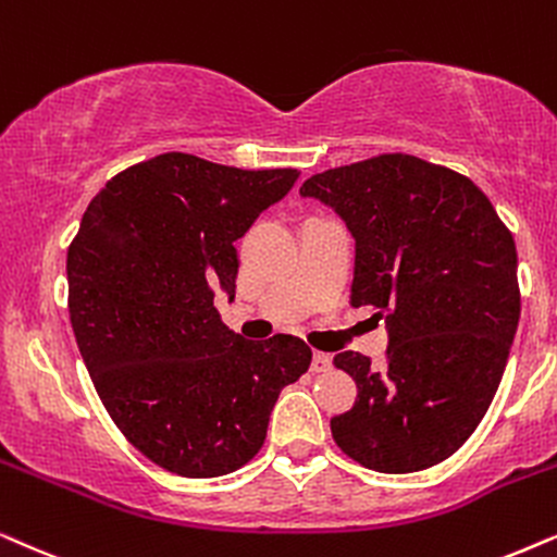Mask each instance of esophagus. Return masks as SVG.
Returning <instances> with one entry per match:
<instances>
[{
    "label": "esophagus",
    "instance_id": "1",
    "mask_svg": "<svg viewBox=\"0 0 557 557\" xmlns=\"http://www.w3.org/2000/svg\"><path fill=\"white\" fill-rule=\"evenodd\" d=\"M331 367H333V361H331L329 354H323V351H315V354H313V364H310V369H313L315 374L329 372Z\"/></svg>",
    "mask_w": 557,
    "mask_h": 557
}]
</instances>
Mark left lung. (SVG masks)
<instances>
[{"instance_id": "8db88e82", "label": "left lung", "mask_w": 557, "mask_h": 557, "mask_svg": "<svg viewBox=\"0 0 557 557\" xmlns=\"http://www.w3.org/2000/svg\"><path fill=\"white\" fill-rule=\"evenodd\" d=\"M356 242L351 306L380 308L387 364L341 351L359 397L331 420L356 463L412 473L446 461L484 418L520 323L515 239L469 177L382 154L308 177Z\"/></svg>"}]
</instances>
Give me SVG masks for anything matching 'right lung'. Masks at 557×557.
<instances>
[{
	"mask_svg": "<svg viewBox=\"0 0 557 557\" xmlns=\"http://www.w3.org/2000/svg\"><path fill=\"white\" fill-rule=\"evenodd\" d=\"M298 177L168 152L111 177L81 219L73 336L111 420L160 469L211 479L251 461L280 392L308 372L306 341H247L213 308L216 290L234 300V242Z\"/></svg>",
	"mask_w": 557,
	"mask_h": 557,
	"instance_id": "right-lung-1",
	"label": "right lung"
}]
</instances>
